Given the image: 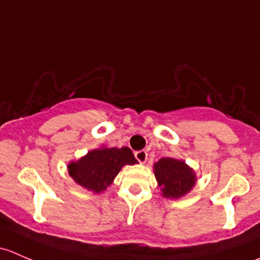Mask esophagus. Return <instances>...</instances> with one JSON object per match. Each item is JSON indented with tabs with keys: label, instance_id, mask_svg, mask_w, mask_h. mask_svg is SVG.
<instances>
[{
	"label": "esophagus",
	"instance_id": "obj_1",
	"mask_svg": "<svg viewBox=\"0 0 260 260\" xmlns=\"http://www.w3.org/2000/svg\"><path fill=\"white\" fill-rule=\"evenodd\" d=\"M135 157L136 159H137L140 164H145L147 161V152L146 151H137L135 153Z\"/></svg>",
	"mask_w": 260,
	"mask_h": 260
}]
</instances>
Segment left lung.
I'll use <instances>...</instances> for the list:
<instances>
[{
	"mask_svg": "<svg viewBox=\"0 0 260 260\" xmlns=\"http://www.w3.org/2000/svg\"><path fill=\"white\" fill-rule=\"evenodd\" d=\"M156 176L165 198L177 199L187 193L195 185V174L183 161L179 159L161 158L154 164Z\"/></svg>",
	"mask_w": 260,
	"mask_h": 260,
	"instance_id": "left-lung-1",
	"label": "left lung"
}]
</instances>
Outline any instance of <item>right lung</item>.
I'll return each instance as SVG.
<instances>
[{"label":"right lung","mask_w":260,"mask_h":260,"mask_svg":"<svg viewBox=\"0 0 260 260\" xmlns=\"http://www.w3.org/2000/svg\"><path fill=\"white\" fill-rule=\"evenodd\" d=\"M137 162L128 147L101 148L89 152L79 161L69 165V174L77 183L94 192L104 191L124 165Z\"/></svg>","instance_id":"add662e5"}]
</instances>
